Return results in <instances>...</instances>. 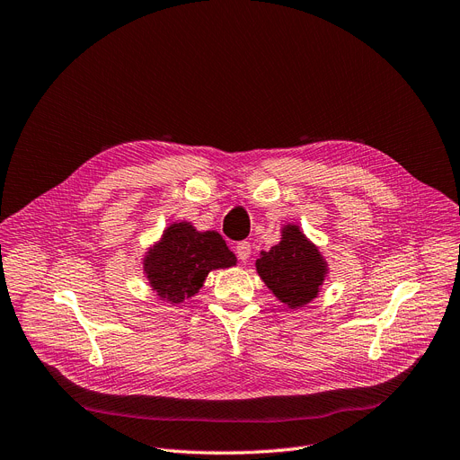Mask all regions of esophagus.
Returning <instances> with one entry per match:
<instances>
[{"label": "esophagus", "mask_w": 460, "mask_h": 460, "mask_svg": "<svg viewBox=\"0 0 460 460\" xmlns=\"http://www.w3.org/2000/svg\"><path fill=\"white\" fill-rule=\"evenodd\" d=\"M234 252H236V257L241 259L243 263H246L248 259H250V255H252V244H250V243H246V241L238 243V244H236V248H234Z\"/></svg>", "instance_id": "1"}]
</instances>
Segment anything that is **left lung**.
I'll return each instance as SVG.
<instances>
[{"label":"left lung","mask_w":460,"mask_h":460,"mask_svg":"<svg viewBox=\"0 0 460 460\" xmlns=\"http://www.w3.org/2000/svg\"><path fill=\"white\" fill-rule=\"evenodd\" d=\"M257 272L279 301L289 308L303 306L317 296L325 278V263L296 226H288L282 243L261 252Z\"/></svg>","instance_id":"obj_1"}]
</instances>
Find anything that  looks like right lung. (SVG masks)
<instances>
[{"label": "right lung", "instance_id": "1", "mask_svg": "<svg viewBox=\"0 0 460 460\" xmlns=\"http://www.w3.org/2000/svg\"><path fill=\"white\" fill-rule=\"evenodd\" d=\"M234 263L236 257L219 233H199L190 224H172L145 259V270L159 296L182 303L201 289L210 270Z\"/></svg>", "mask_w": 460, "mask_h": 460}]
</instances>
